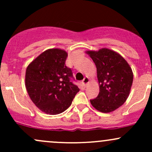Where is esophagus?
<instances>
[{
  "mask_svg": "<svg viewBox=\"0 0 152 152\" xmlns=\"http://www.w3.org/2000/svg\"><path fill=\"white\" fill-rule=\"evenodd\" d=\"M90 82V79H89L88 77H85V79L82 80V85L85 87H87V85H88V83Z\"/></svg>",
  "mask_w": 152,
  "mask_h": 152,
  "instance_id": "esophagus-1",
  "label": "esophagus"
}]
</instances>
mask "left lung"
<instances>
[{"label": "left lung", "instance_id": "8db88e82", "mask_svg": "<svg viewBox=\"0 0 152 152\" xmlns=\"http://www.w3.org/2000/svg\"><path fill=\"white\" fill-rule=\"evenodd\" d=\"M86 53L96 65L99 84V95L90 103L102 113H111L126 101L132 85V70L123 56L110 49Z\"/></svg>", "mask_w": 152, "mask_h": 152}]
</instances>
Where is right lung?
<instances>
[{"label":"right lung","mask_w":152,"mask_h":152,"mask_svg":"<svg viewBox=\"0 0 152 152\" xmlns=\"http://www.w3.org/2000/svg\"><path fill=\"white\" fill-rule=\"evenodd\" d=\"M67 53L48 49L34 59L26 71L25 83L31 100L43 113L57 115L72 104L79 91L71 82L73 73L65 65Z\"/></svg>","instance_id":"add662e5"}]
</instances>
